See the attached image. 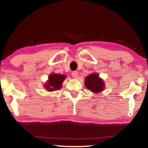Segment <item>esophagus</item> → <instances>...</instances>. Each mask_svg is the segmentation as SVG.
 Returning <instances> with one entry per match:
<instances>
[{"label":"esophagus","instance_id":"1","mask_svg":"<svg viewBox=\"0 0 148 148\" xmlns=\"http://www.w3.org/2000/svg\"><path fill=\"white\" fill-rule=\"evenodd\" d=\"M72 76L74 78H77L78 77V73L77 71H73L72 72Z\"/></svg>","mask_w":148,"mask_h":148}]
</instances>
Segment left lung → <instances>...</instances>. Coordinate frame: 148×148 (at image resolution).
Listing matches in <instances>:
<instances>
[{"label": "left lung", "mask_w": 148, "mask_h": 148, "mask_svg": "<svg viewBox=\"0 0 148 148\" xmlns=\"http://www.w3.org/2000/svg\"><path fill=\"white\" fill-rule=\"evenodd\" d=\"M85 86L91 92L97 93L104 89V82L97 73H92L86 77Z\"/></svg>", "instance_id": "8db88e82"}]
</instances>
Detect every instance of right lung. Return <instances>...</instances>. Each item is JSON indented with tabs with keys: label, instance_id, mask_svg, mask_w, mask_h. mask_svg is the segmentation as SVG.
Segmentation results:
<instances>
[{
	"label": "right lung",
	"instance_id": "1",
	"mask_svg": "<svg viewBox=\"0 0 148 148\" xmlns=\"http://www.w3.org/2000/svg\"><path fill=\"white\" fill-rule=\"evenodd\" d=\"M66 76L64 75L51 73L49 75V80L44 86L48 91L59 90L61 89L62 84Z\"/></svg>",
	"mask_w": 148,
	"mask_h": 148
}]
</instances>
